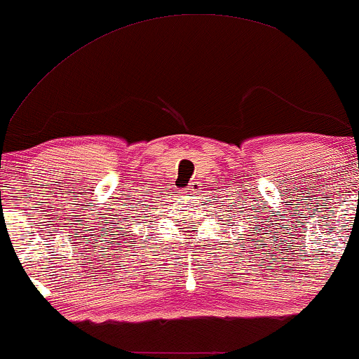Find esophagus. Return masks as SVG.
Wrapping results in <instances>:
<instances>
[{
	"instance_id": "1",
	"label": "esophagus",
	"mask_w": 359,
	"mask_h": 359,
	"mask_svg": "<svg viewBox=\"0 0 359 359\" xmlns=\"http://www.w3.org/2000/svg\"><path fill=\"white\" fill-rule=\"evenodd\" d=\"M198 192H201V185H198V182H192L189 185V189L185 190L187 195H197Z\"/></svg>"
}]
</instances>
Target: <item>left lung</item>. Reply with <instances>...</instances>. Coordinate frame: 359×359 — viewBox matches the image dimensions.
Here are the masks:
<instances>
[{
	"instance_id": "obj_1",
	"label": "left lung",
	"mask_w": 359,
	"mask_h": 359,
	"mask_svg": "<svg viewBox=\"0 0 359 359\" xmlns=\"http://www.w3.org/2000/svg\"><path fill=\"white\" fill-rule=\"evenodd\" d=\"M229 219H230V217H229ZM255 226H257V225H255ZM232 233H233V232H232ZM252 233H255V232H252Z\"/></svg>"
}]
</instances>
